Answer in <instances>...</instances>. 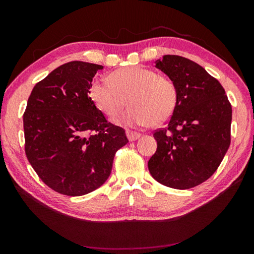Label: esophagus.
I'll use <instances>...</instances> for the list:
<instances>
[{
	"mask_svg": "<svg viewBox=\"0 0 254 254\" xmlns=\"http://www.w3.org/2000/svg\"><path fill=\"white\" fill-rule=\"evenodd\" d=\"M127 139L130 141H135L141 136V133L134 132V131H127Z\"/></svg>",
	"mask_w": 254,
	"mask_h": 254,
	"instance_id": "34e87169",
	"label": "esophagus"
}]
</instances>
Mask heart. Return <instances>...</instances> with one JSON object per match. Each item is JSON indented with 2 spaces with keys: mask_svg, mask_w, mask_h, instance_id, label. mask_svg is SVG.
Segmentation results:
<instances>
[{
  "mask_svg": "<svg viewBox=\"0 0 254 254\" xmlns=\"http://www.w3.org/2000/svg\"><path fill=\"white\" fill-rule=\"evenodd\" d=\"M89 95L103 113L110 118L131 105L120 122L127 126H160L174 114L178 102V87L169 76L151 68L127 67L112 72L110 80L96 79Z\"/></svg>",
  "mask_w": 254,
  "mask_h": 254,
  "instance_id": "1",
  "label": "heart"
}]
</instances>
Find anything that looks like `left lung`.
<instances>
[{"label": "left lung", "mask_w": 254, "mask_h": 254, "mask_svg": "<svg viewBox=\"0 0 254 254\" xmlns=\"http://www.w3.org/2000/svg\"><path fill=\"white\" fill-rule=\"evenodd\" d=\"M156 67L176 81L178 102L168 126L153 132L158 148L148 168L167 187L192 188L216 171L230 147L231 103L220 81L192 60L165 55Z\"/></svg>", "instance_id": "1"}]
</instances>
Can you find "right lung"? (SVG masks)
<instances>
[{
	"label": "right lung",
	"mask_w": 254,
	"mask_h": 254,
	"mask_svg": "<svg viewBox=\"0 0 254 254\" xmlns=\"http://www.w3.org/2000/svg\"><path fill=\"white\" fill-rule=\"evenodd\" d=\"M103 66L70 62L37 83L23 114L24 150L39 178L59 194L81 196L104 184L128 140L89 96Z\"/></svg>",
	"instance_id": "right-lung-1"
}]
</instances>
